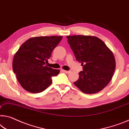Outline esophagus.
Returning a JSON list of instances; mask_svg holds the SVG:
<instances>
[{
  "label": "esophagus",
  "mask_w": 129,
  "mask_h": 129,
  "mask_svg": "<svg viewBox=\"0 0 129 129\" xmlns=\"http://www.w3.org/2000/svg\"><path fill=\"white\" fill-rule=\"evenodd\" d=\"M62 71H63V72L66 73V74H69V73H70V71H66V70H62Z\"/></svg>",
  "instance_id": "34e87169"
}]
</instances>
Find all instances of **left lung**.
Returning a JSON list of instances; mask_svg holds the SVG:
<instances>
[{"label": "left lung", "mask_w": 129, "mask_h": 129, "mask_svg": "<svg viewBox=\"0 0 129 129\" xmlns=\"http://www.w3.org/2000/svg\"><path fill=\"white\" fill-rule=\"evenodd\" d=\"M66 37L76 60L83 66L74 85L87 94L102 90L110 82L115 69L112 51L97 37L76 35Z\"/></svg>", "instance_id": "8db88e82"}]
</instances>
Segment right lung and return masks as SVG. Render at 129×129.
Masks as SVG:
<instances>
[{"label": "right lung", "mask_w": 129, "mask_h": 129, "mask_svg": "<svg viewBox=\"0 0 129 129\" xmlns=\"http://www.w3.org/2000/svg\"><path fill=\"white\" fill-rule=\"evenodd\" d=\"M62 36L30 38L21 45L14 57L13 69L22 88L30 93H40L52 84V77L60 71L46 66L45 63Z\"/></svg>", "instance_id": "add662e5"}]
</instances>
